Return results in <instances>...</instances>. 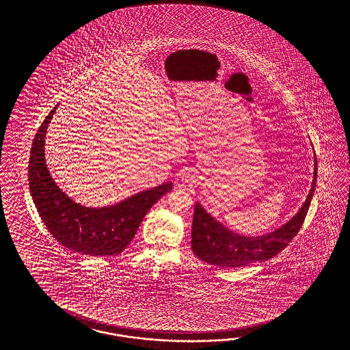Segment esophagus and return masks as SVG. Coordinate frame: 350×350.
Segmentation results:
<instances>
[{"label": "esophagus", "instance_id": "34e87169", "mask_svg": "<svg viewBox=\"0 0 350 350\" xmlns=\"http://www.w3.org/2000/svg\"><path fill=\"white\" fill-rule=\"evenodd\" d=\"M180 180H182V183H190L191 180H192V176L189 174V173H185V174L182 176Z\"/></svg>", "mask_w": 350, "mask_h": 350}]
</instances>
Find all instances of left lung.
Wrapping results in <instances>:
<instances>
[{
  "label": "left lung",
  "mask_w": 350,
  "mask_h": 350,
  "mask_svg": "<svg viewBox=\"0 0 350 350\" xmlns=\"http://www.w3.org/2000/svg\"><path fill=\"white\" fill-rule=\"evenodd\" d=\"M316 182L317 159L314 155L313 180L306 202L284 224L271 232L256 236H247L230 230L206 212L200 202H196L192 218V252L202 262L221 268H237L271 259L285 249L300 230L316 190Z\"/></svg>",
  "instance_id": "8db88e82"
}]
</instances>
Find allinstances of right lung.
Returning <instances> with one entry per match:
<instances>
[{
    "instance_id": "obj_1",
    "label": "right lung",
    "mask_w": 350,
    "mask_h": 350,
    "mask_svg": "<svg viewBox=\"0 0 350 350\" xmlns=\"http://www.w3.org/2000/svg\"><path fill=\"white\" fill-rule=\"evenodd\" d=\"M57 106L43 120L33 139L28 180L34 205L49 231L65 247L90 256L119 254L133 240L151 206L173 189V183L164 182L103 208L75 202L57 186L44 158L46 132Z\"/></svg>"
}]
</instances>
